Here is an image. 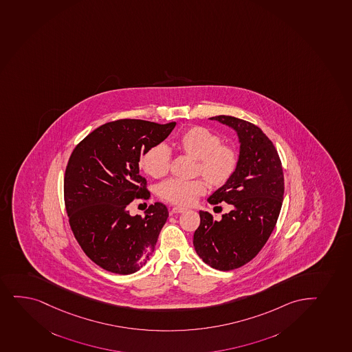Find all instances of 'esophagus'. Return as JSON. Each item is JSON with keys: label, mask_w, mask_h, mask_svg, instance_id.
Segmentation results:
<instances>
[{"label": "esophagus", "mask_w": 352, "mask_h": 352, "mask_svg": "<svg viewBox=\"0 0 352 352\" xmlns=\"http://www.w3.org/2000/svg\"><path fill=\"white\" fill-rule=\"evenodd\" d=\"M186 208H184V207H173L172 208V210H170V213L172 214H180L184 213V212H186Z\"/></svg>", "instance_id": "obj_1"}]
</instances>
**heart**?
Here are the masks:
<instances>
[{
	"label": "heart",
	"mask_w": 352,
	"mask_h": 352,
	"mask_svg": "<svg viewBox=\"0 0 352 352\" xmlns=\"http://www.w3.org/2000/svg\"><path fill=\"white\" fill-rule=\"evenodd\" d=\"M178 147L198 159L197 173L202 174L210 186L221 187L236 170L239 158L235 150L221 145V138L206 127L194 126L185 131L179 138ZM170 158V151L165 145H155L144 154L142 170L152 178H162L168 172ZM205 192L206 182L202 179L190 182L170 179L158 187V195L164 201L179 206L192 205Z\"/></svg>",
	"instance_id": "obj_1"
}]
</instances>
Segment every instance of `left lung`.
Wrapping results in <instances>:
<instances>
[{"mask_svg":"<svg viewBox=\"0 0 352 352\" xmlns=\"http://www.w3.org/2000/svg\"><path fill=\"white\" fill-rule=\"evenodd\" d=\"M210 119L235 131L240 150L233 177L207 201L227 202L233 210L220 221L200 210L193 245L206 265L227 272L253 260L268 241L280 215L285 180L276 148L260 127L230 116Z\"/></svg>","mask_w":352,"mask_h":352,"instance_id":"left-lung-1","label":"left lung"}]
</instances>
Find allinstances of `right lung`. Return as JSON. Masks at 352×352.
Listing matches in <instances>:
<instances>
[{"label":"right lung","mask_w":352,"mask_h":352,"mask_svg":"<svg viewBox=\"0 0 352 352\" xmlns=\"http://www.w3.org/2000/svg\"><path fill=\"white\" fill-rule=\"evenodd\" d=\"M177 122L140 119L107 122L79 142L67 162L64 200L76 240L96 265L130 275L150 260L168 217L162 202L145 217H132L135 199H148L139 162L151 147L164 142Z\"/></svg>","instance_id":"right-lung-1"}]
</instances>
